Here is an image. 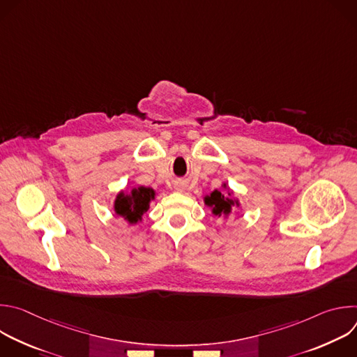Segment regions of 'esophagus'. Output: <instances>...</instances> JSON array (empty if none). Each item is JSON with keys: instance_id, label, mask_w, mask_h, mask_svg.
Listing matches in <instances>:
<instances>
[{"instance_id": "esophagus-1", "label": "esophagus", "mask_w": 357, "mask_h": 357, "mask_svg": "<svg viewBox=\"0 0 357 357\" xmlns=\"http://www.w3.org/2000/svg\"><path fill=\"white\" fill-rule=\"evenodd\" d=\"M175 189L179 190V192H182V190H185V185H183V183H176V185H175Z\"/></svg>"}]
</instances>
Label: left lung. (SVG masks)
I'll use <instances>...</instances> for the list:
<instances>
[{"label":"left lung","mask_w":357,"mask_h":357,"mask_svg":"<svg viewBox=\"0 0 357 357\" xmlns=\"http://www.w3.org/2000/svg\"><path fill=\"white\" fill-rule=\"evenodd\" d=\"M223 190L215 189L209 195L203 197V203L208 206L213 216H219L223 219H227L233 211V208L240 206V200L234 197V192L230 189V186L225 182L222 183Z\"/></svg>","instance_id":"obj_1"}]
</instances>
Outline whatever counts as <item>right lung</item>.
I'll list each match as a JSON object with an SVG mask.
<instances>
[{
  "label": "right lung",
  "instance_id": "add662e5",
  "mask_svg": "<svg viewBox=\"0 0 357 357\" xmlns=\"http://www.w3.org/2000/svg\"><path fill=\"white\" fill-rule=\"evenodd\" d=\"M157 192L152 188L134 186L123 189L116 195L113 209L116 216L124 219L130 226L142 222L144 213L149 209V203L155 199Z\"/></svg>",
  "mask_w": 357,
  "mask_h": 357
}]
</instances>
